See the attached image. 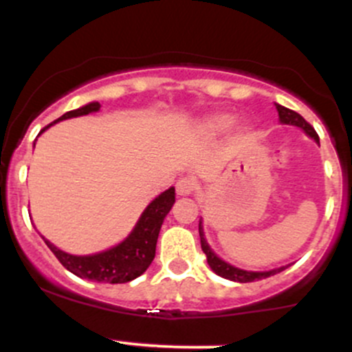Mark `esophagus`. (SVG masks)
I'll use <instances>...</instances> for the list:
<instances>
[{
  "instance_id": "34e87169",
  "label": "esophagus",
  "mask_w": 352,
  "mask_h": 352,
  "mask_svg": "<svg viewBox=\"0 0 352 352\" xmlns=\"http://www.w3.org/2000/svg\"><path fill=\"white\" fill-rule=\"evenodd\" d=\"M175 189H177V194H179V196H189V194H192L194 190L197 189V184L194 179L184 177V179H180L179 182H177Z\"/></svg>"
}]
</instances>
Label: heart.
Segmentation results:
<instances>
[{
	"mask_svg": "<svg viewBox=\"0 0 352 352\" xmlns=\"http://www.w3.org/2000/svg\"><path fill=\"white\" fill-rule=\"evenodd\" d=\"M230 124H232V117L219 113V116L208 117V119L202 122V129H204L206 133H219V131L226 129Z\"/></svg>",
	"mask_w": 352,
	"mask_h": 352,
	"instance_id": "b5f03b06",
	"label": "heart"
}]
</instances>
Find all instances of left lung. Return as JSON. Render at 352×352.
I'll return each instance as SVG.
<instances>
[{"instance_id":"left-lung-1","label":"left lung","mask_w":352,"mask_h":352,"mask_svg":"<svg viewBox=\"0 0 352 352\" xmlns=\"http://www.w3.org/2000/svg\"><path fill=\"white\" fill-rule=\"evenodd\" d=\"M276 109H278L279 119H281L283 124H291V126L301 127V129H303L308 136L314 138V140L318 143L317 131H315L314 127H311L310 124H308L307 120L300 116V113L294 112V110L283 107V105H276ZM199 236H201V248H202V252L206 254V257H208L209 267H211L216 274L221 276V278H225V279H230V281H236V283L258 281V279H265V278H269V276H274V274H278V272L285 271L286 269V267H279V269H274V271H267V272H252V271H243V269H239V267H233V265L226 264L225 261H221V258H219L218 255H216L214 252L209 248V245L204 239V233H202L201 223H199Z\"/></svg>"}]
</instances>
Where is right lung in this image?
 <instances>
[{"instance_id":"obj_1","label":"right lung","mask_w":352,"mask_h":352,"mask_svg":"<svg viewBox=\"0 0 352 352\" xmlns=\"http://www.w3.org/2000/svg\"><path fill=\"white\" fill-rule=\"evenodd\" d=\"M98 109H100V104L91 102V104L85 105L81 109L69 110V112H66L65 116H61L52 124L59 122V120L71 119V117L87 116L90 112H97ZM52 124H49V126H52ZM49 126H45L42 131L47 129ZM173 202H175V189L170 187L168 190L160 194L144 209L138 225L134 226L131 235L122 243L110 248V250L100 252V254L69 255L66 252L59 250L58 247H54L44 236L42 239H44L45 245L51 248L52 254L58 257V261L65 265L67 271L78 276V278L90 279V281L97 283H110V285L129 283L136 279L138 276L143 274L150 267L151 262H153L160 228H162L165 216L172 209Z\"/></svg>"}]
</instances>
